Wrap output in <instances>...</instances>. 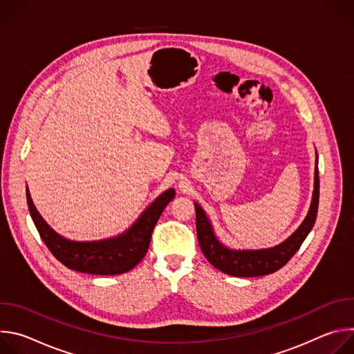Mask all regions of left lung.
I'll list each match as a JSON object with an SVG mask.
<instances>
[{
    "label": "left lung",
    "mask_w": 354,
    "mask_h": 354,
    "mask_svg": "<svg viewBox=\"0 0 354 354\" xmlns=\"http://www.w3.org/2000/svg\"><path fill=\"white\" fill-rule=\"evenodd\" d=\"M314 193L310 212L298 227V230L288 236L284 242L274 248L258 249V250H232L225 248L214 235L212 224L197 203L196 207V231L200 249L207 261L218 270L225 274L235 277H257L277 272L281 269L299 249L310 234L314 223L317 220L318 203H319V174H318V156L314 178Z\"/></svg>",
    "instance_id": "8db88e82"
}]
</instances>
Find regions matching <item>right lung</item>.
Instances as JSON below:
<instances>
[{"instance_id":"obj_1","label":"right lung","mask_w":354,"mask_h":354,"mask_svg":"<svg viewBox=\"0 0 354 354\" xmlns=\"http://www.w3.org/2000/svg\"><path fill=\"white\" fill-rule=\"evenodd\" d=\"M174 197V189L164 192L123 235L96 242H74L60 236L46 224L37 213L29 192H26L32 220L55 258L68 269L100 276L126 273L141 262L148 250L151 234Z\"/></svg>"}]
</instances>
